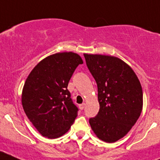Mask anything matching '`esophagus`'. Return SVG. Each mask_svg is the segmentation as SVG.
Instances as JSON below:
<instances>
[{
    "mask_svg": "<svg viewBox=\"0 0 160 160\" xmlns=\"http://www.w3.org/2000/svg\"><path fill=\"white\" fill-rule=\"evenodd\" d=\"M85 107H86V104H85V103H82V104H80V105H79L80 110H83V109L85 108Z\"/></svg>",
    "mask_w": 160,
    "mask_h": 160,
    "instance_id": "esophagus-1",
    "label": "esophagus"
}]
</instances>
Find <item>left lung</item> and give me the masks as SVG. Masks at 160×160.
<instances>
[{"label": "left lung", "mask_w": 160, "mask_h": 160, "mask_svg": "<svg viewBox=\"0 0 160 160\" xmlns=\"http://www.w3.org/2000/svg\"><path fill=\"white\" fill-rule=\"evenodd\" d=\"M98 87L99 111L89 120L98 138L114 142L123 138L140 116L142 90L131 66L111 55L84 53Z\"/></svg>", "instance_id": "obj_1"}]
</instances>
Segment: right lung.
I'll list each match as a JSON object with an SVG mask.
<instances>
[{"label":"right lung","mask_w":160,"mask_h":160,"mask_svg":"<svg viewBox=\"0 0 160 160\" xmlns=\"http://www.w3.org/2000/svg\"><path fill=\"white\" fill-rule=\"evenodd\" d=\"M83 61L78 53L49 55L32 70L24 84L22 103L26 116L44 137L56 138L66 134L76 117L68 83Z\"/></svg>","instance_id":"add662e5"}]
</instances>
